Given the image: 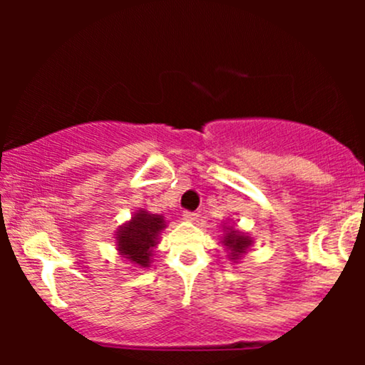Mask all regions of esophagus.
<instances>
[{
	"mask_svg": "<svg viewBox=\"0 0 365 365\" xmlns=\"http://www.w3.org/2000/svg\"><path fill=\"white\" fill-rule=\"evenodd\" d=\"M197 217H199V212H197V211H183V220L195 221Z\"/></svg>",
	"mask_w": 365,
	"mask_h": 365,
	"instance_id": "obj_1",
	"label": "esophagus"
}]
</instances>
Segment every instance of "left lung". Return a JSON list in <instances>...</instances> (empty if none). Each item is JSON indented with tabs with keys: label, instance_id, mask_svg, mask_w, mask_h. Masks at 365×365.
Returning <instances> with one entry per match:
<instances>
[{
	"label": "left lung",
	"instance_id": "8db88e82",
	"mask_svg": "<svg viewBox=\"0 0 365 365\" xmlns=\"http://www.w3.org/2000/svg\"><path fill=\"white\" fill-rule=\"evenodd\" d=\"M249 244H250L249 238L242 237L240 233L233 232V230L230 233H226V237H225V245L230 247V249L233 250V255H237V257H238V254L245 252Z\"/></svg>",
	"mask_w": 365,
	"mask_h": 365
}]
</instances>
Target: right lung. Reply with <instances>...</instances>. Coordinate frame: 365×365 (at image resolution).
I'll return each instance as SVG.
<instances>
[{
    "mask_svg": "<svg viewBox=\"0 0 365 365\" xmlns=\"http://www.w3.org/2000/svg\"><path fill=\"white\" fill-rule=\"evenodd\" d=\"M163 228H165L163 216L139 211L127 226L120 230L118 237H116L121 255L145 267L149 264L153 247L156 245L158 233Z\"/></svg>",
    "mask_w": 365,
    "mask_h": 365,
    "instance_id": "obj_1",
    "label": "right lung"
}]
</instances>
